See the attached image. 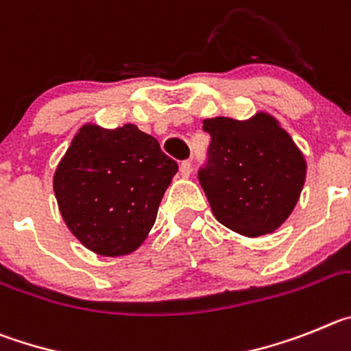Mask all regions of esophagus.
I'll return each instance as SVG.
<instances>
[{
	"instance_id": "esophagus-1",
	"label": "esophagus",
	"mask_w": 351,
	"mask_h": 351,
	"mask_svg": "<svg viewBox=\"0 0 351 351\" xmlns=\"http://www.w3.org/2000/svg\"><path fill=\"white\" fill-rule=\"evenodd\" d=\"M180 173H182V176H191L192 173V160H183L182 166H180Z\"/></svg>"
}]
</instances>
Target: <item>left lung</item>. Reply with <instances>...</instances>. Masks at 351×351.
Returning <instances> with one entry per match:
<instances>
[{
    "label": "left lung",
    "mask_w": 351,
    "mask_h": 351,
    "mask_svg": "<svg viewBox=\"0 0 351 351\" xmlns=\"http://www.w3.org/2000/svg\"><path fill=\"white\" fill-rule=\"evenodd\" d=\"M203 129L211 143L197 176L215 219L250 238L273 232L301 195L306 180L301 150L267 113L243 122L215 117Z\"/></svg>",
    "instance_id": "8db88e82"
}]
</instances>
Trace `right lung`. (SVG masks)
Instances as JSON below:
<instances>
[{"label":"right lung","mask_w":351,"mask_h":351,"mask_svg":"<svg viewBox=\"0 0 351 351\" xmlns=\"http://www.w3.org/2000/svg\"><path fill=\"white\" fill-rule=\"evenodd\" d=\"M178 164L134 124L113 131L87 124L53 175L66 226L99 255L131 254L156 222Z\"/></svg>","instance_id":"obj_1"}]
</instances>
